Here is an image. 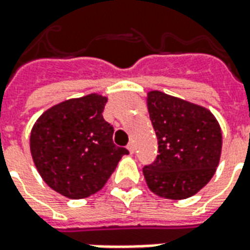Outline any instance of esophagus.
Wrapping results in <instances>:
<instances>
[{"mask_svg": "<svg viewBox=\"0 0 250 250\" xmlns=\"http://www.w3.org/2000/svg\"><path fill=\"white\" fill-rule=\"evenodd\" d=\"M127 150L130 151V154H134V150H135V148H134V143H132V142H130V143L127 145Z\"/></svg>", "mask_w": 250, "mask_h": 250, "instance_id": "esophagus-1", "label": "esophagus"}]
</instances>
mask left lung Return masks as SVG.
I'll return each mask as SVG.
<instances>
[{"label": "left lung", "instance_id": "left-lung-1", "mask_svg": "<svg viewBox=\"0 0 250 250\" xmlns=\"http://www.w3.org/2000/svg\"><path fill=\"white\" fill-rule=\"evenodd\" d=\"M146 102L159 145L157 161L143 167L147 186L162 198L193 197L220 163V123L206 107L161 91L147 92Z\"/></svg>", "mask_w": 250, "mask_h": 250}]
</instances>
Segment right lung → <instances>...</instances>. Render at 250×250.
<instances>
[{"mask_svg": "<svg viewBox=\"0 0 250 250\" xmlns=\"http://www.w3.org/2000/svg\"><path fill=\"white\" fill-rule=\"evenodd\" d=\"M107 96L89 93L52 105L30 130L29 147L48 186L69 199L102 190L123 155L115 146L114 127L103 119Z\"/></svg>", "mask_w": 250, "mask_h": 250, "instance_id": "obj_1", "label": "right lung"}]
</instances>
